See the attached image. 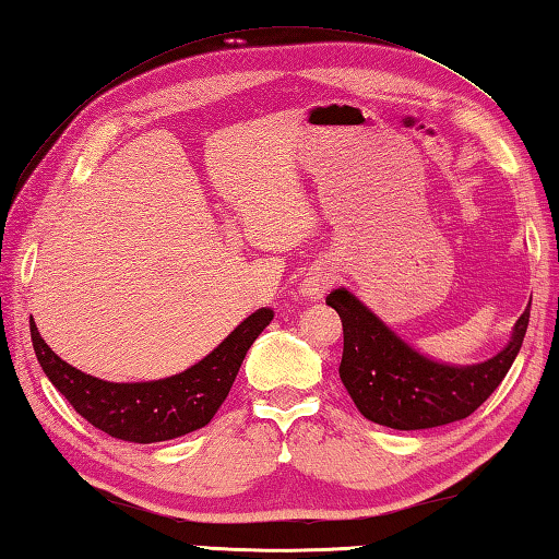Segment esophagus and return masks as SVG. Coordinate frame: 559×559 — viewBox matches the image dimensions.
<instances>
[{
	"label": "esophagus",
	"instance_id": "esophagus-1",
	"mask_svg": "<svg viewBox=\"0 0 559 559\" xmlns=\"http://www.w3.org/2000/svg\"><path fill=\"white\" fill-rule=\"evenodd\" d=\"M331 281H329V273L326 271H310L307 273V278L300 283V293L305 295L307 300H322L324 293L329 290Z\"/></svg>",
	"mask_w": 559,
	"mask_h": 559
}]
</instances>
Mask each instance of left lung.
Here are the masks:
<instances>
[{
    "label": "left lung",
    "instance_id": "8db88e82",
    "mask_svg": "<svg viewBox=\"0 0 559 559\" xmlns=\"http://www.w3.org/2000/svg\"><path fill=\"white\" fill-rule=\"evenodd\" d=\"M326 305L334 307L343 322L338 365L343 386L367 420L394 430H425L463 420L483 406L512 367L531 314L528 305L509 346L488 362L449 367L408 348L348 290L329 293Z\"/></svg>",
    "mask_w": 559,
    "mask_h": 559
}]
</instances>
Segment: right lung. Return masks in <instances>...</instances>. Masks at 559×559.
Listing matches in <instances>:
<instances>
[{
    "instance_id": "1",
    "label": "right lung",
    "mask_w": 559,
    "mask_h": 559,
    "mask_svg": "<svg viewBox=\"0 0 559 559\" xmlns=\"http://www.w3.org/2000/svg\"><path fill=\"white\" fill-rule=\"evenodd\" d=\"M271 319L273 312L261 307L187 372L136 384H112L83 374L52 353L35 322H31V338L43 372L81 418L124 442L153 444L194 432L211 423L228 396L249 346Z\"/></svg>"
}]
</instances>
